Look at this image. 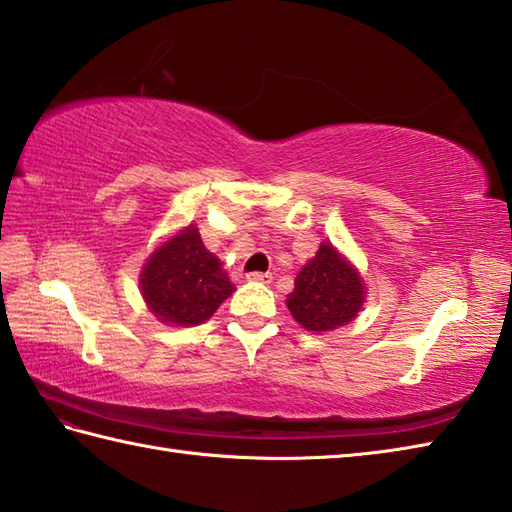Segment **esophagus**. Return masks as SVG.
Here are the masks:
<instances>
[{
    "instance_id": "obj_1",
    "label": "esophagus",
    "mask_w": 512,
    "mask_h": 512,
    "mask_svg": "<svg viewBox=\"0 0 512 512\" xmlns=\"http://www.w3.org/2000/svg\"><path fill=\"white\" fill-rule=\"evenodd\" d=\"M247 278L256 280V283H271V278H274V276H271L269 271H267V274H263V271H252V274H247Z\"/></svg>"
}]
</instances>
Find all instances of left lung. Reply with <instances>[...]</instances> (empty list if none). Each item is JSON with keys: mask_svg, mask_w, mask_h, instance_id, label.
<instances>
[{"mask_svg": "<svg viewBox=\"0 0 512 512\" xmlns=\"http://www.w3.org/2000/svg\"><path fill=\"white\" fill-rule=\"evenodd\" d=\"M362 302V278L329 243H322L318 254L300 269L296 287L287 296L291 316L309 331L347 325L358 316Z\"/></svg>", "mask_w": 512, "mask_h": 512, "instance_id": "left-lung-1", "label": "left lung"}]
</instances>
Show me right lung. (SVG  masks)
<instances>
[{"label":"right lung","mask_w":512,"mask_h":512,"mask_svg":"<svg viewBox=\"0 0 512 512\" xmlns=\"http://www.w3.org/2000/svg\"><path fill=\"white\" fill-rule=\"evenodd\" d=\"M234 289L194 225L156 249L141 271V291L150 311L176 327L201 325Z\"/></svg>","instance_id":"1"}]
</instances>
